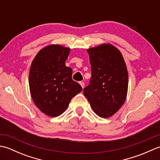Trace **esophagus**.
<instances>
[{"label": "esophagus", "instance_id": "obj_1", "mask_svg": "<svg viewBox=\"0 0 160 160\" xmlns=\"http://www.w3.org/2000/svg\"><path fill=\"white\" fill-rule=\"evenodd\" d=\"M79 83H80V84L81 85V87H82V89H84V83L83 82H80Z\"/></svg>", "mask_w": 160, "mask_h": 160}]
</instances>
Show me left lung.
<instances>
[{
  "label": "left lung",
  "instance_id": "left-lung-1",
  "mask_svg": "<svg viewBox=\"0 0 160 160\" xmlns=\"http://www.w3.org/2000/svg\"><path fill=\"white\" fill-rule=\"evenodd\" d=\"M91 78L84 95L98 116L109 118L120 109L128 91V72L121 52L110 44L87 49Z\"/></svg>",
  "mask_w": 160,
  "mask_h": 160
}]
</instances>
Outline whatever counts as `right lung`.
Wrapping results in <instances>:
<instances>
[{
  "label": "right lung",
  "instance_id": "right-lung-1",
  "mask_svg": "<svg viewBox=\"0 0 160 160\" xmlns=\"http://www.w3.org/2000/svg\"><path fill=\"white\" fill-rule=\"evenodd\" d=\"M70 49L51 45L37 53L30 67L29 84L33 102L42 113L57 117L82 88L72 80V69L65 65Z\"/></svg>",
  "mask_w": 160,
  "mask_h": 160
}]
</instances>
